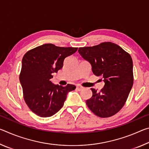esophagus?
<instances>
[{"mask_svg":"<svg viewBox=\"0 0 149 149\" xmlns=\"http://www.w3.org/2000/svg\"><path fill=\"white\" fill-rule=\"evenodd\" d=\"M76 89L77 91H81L83 89H84V87H83L82 86H81V85H77L76 86Z\"/></svg>","mask_w":149,"mask_h":149,"instance_id":"obj_1","label":"esophagus"}]
</instances>
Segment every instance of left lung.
<instances>
[{
	"label": "left lung",
	"instance_id": "left-lung-1",
	"mask_svg": "<svg viewBox=\"0 0 149 149\" xmlns=\"http://www.w3.org/2000/svg\"><path fill=\"white\" fill-rule=\"evenodd\" d=\"M89 62L92 72L101 76L104 86L100 92L91 88L93 96L86 100L89 109L100 118L116 114L125 104L133 84V61L130 54L111 42L78 49Z\"/></svg>",
	"mask_w": 149,
	"mask_h": 149
}]
</instances>
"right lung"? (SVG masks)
Returning a JSON list of instances; mask_svg holds the SVG:
<instances>
[{
    "label": "right lung",
    "instance_id": "obj_1",
    "mask_svg": "<svg viewBox=\"0 0 149 149\" xmlns=\"http://www.w3.org/2000/svg\"><path fill=\"white\" fill-rule=\"evenodd\" d=\"M77 48L60 47L44 44L27 52L22 58L19 81L24 100L33 112L40 117H50L61 109L68 93L75 86L54 85L52 74L63 67L65 58L77 51Z\"/></svg>",
    "mask_w": 149,
    "mask_h": 149
}]
</instances>
